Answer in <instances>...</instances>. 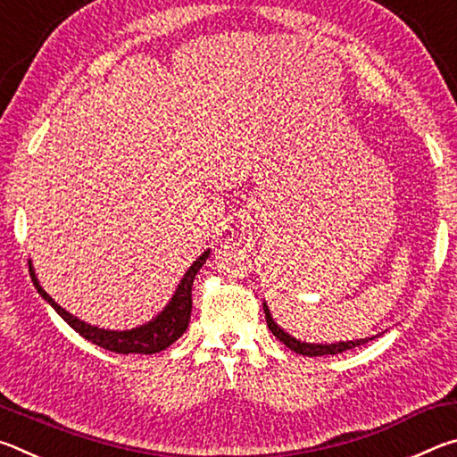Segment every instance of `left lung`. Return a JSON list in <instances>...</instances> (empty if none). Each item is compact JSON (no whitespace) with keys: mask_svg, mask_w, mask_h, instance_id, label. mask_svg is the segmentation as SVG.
Instances as JSON below:
<instances>
[{"mask_svg":"<svg viewBox=\"0 0 457 457\" xmlns=\"http://www.w3.org/2000/svg\"><path fill=\"white\" fill-rule=\"evenodd\" d=\"M264 312H266V322H268V328L272 330V335L276 338H280L282 343L288 346L290 351L298 353V354H304V357H322V354H338V353H345L349 349H354V346H361L369 343V340L373 338H361V340H346V343H337V345H311V343H300L290 335H286V332L278 327V324L272 320V316H270L268 306L264 304Z\"/></svg>","mask_w":457,"mask_h":457,"instance_id":"8db88e82","label":"left lung"}]
</instances>
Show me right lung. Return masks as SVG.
Returning a JSON list of instances; mask_svg holds the SVG:
<instances>
[{"label":"right lung","mask_w":457,"mask_h":457,"mask_svg":"<svg viewBox=\"0 0 457 457\" xmlns=\"http://www.w3.org/2000/svg\"><path fill=\"white\" fill-rule=\"evenodd\" d=\"M207 258H210V250L201 253V256L193 262V266L187 270V274L183 276L179 288L175 290V296L171 298V303H169V306L157 316V319L143 324V327L138 328L120 330V332L90 327V324L79 320L76 316L68 314L64 308L54 303L50 294H46L42 286L37 284L32 266H29V276H32L36 290L42 294V298L48 300L54 311L71 324L80 337L90 340L92 345H96L100 349H106L111 353H119V354H130V353L153 354L167 349V346H171L175 340L187 330L189 316H191V286H193V280H195V274L199 272V268L205 264Z\"/></svg>","instance_id":"add662e5"}]
</instances>
